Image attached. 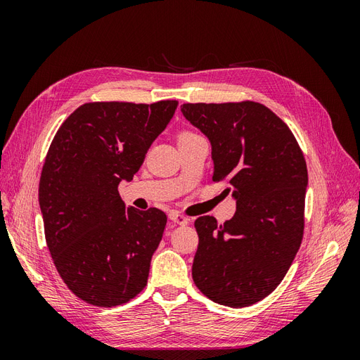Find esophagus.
I'll use <instances>...</instances> for the list:
<instances>
[{"label": "esophagus", "mask_w": 360, "mask_h": 360, "mask_svg": "<svg viewBox=\"0 0 360 360\" xmlns=\"http://www.w3.org/2000/svg\"><path fill=\"white\" fill-rule=\"evenodd\" d=\"M169 221H171L172 224H176V225H186V224L189 222L186 216H183V214L177 213V212L169 213Z\"/></svg>", "instance_id": "1"}]
</instances>
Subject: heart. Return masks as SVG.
I'll return each instance as SVG.
<instances>
[{"label": "heart", "instance_id": "heart-1", "mask_svg": "<svg viewBox=\"0 0 360 360\" xmlns=\"http://www.w3.org/2000/svg\"><path fill=\"white\" fill-rule=\"evenodd\" d=\"M193 135H197V134H192V132H183V134H180V136H179V138H188V136H193Z\"/></svg>", "mask_w": 360, "mask_h": 360}]
</instances>
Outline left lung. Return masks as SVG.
Returning a JSON list of instances; mask_svg holds the SVG:
<instances>
[{
  "instance_id": "1",
  "label": "left lung",
  "mask_w": 360,
  "mask_h": 360,
  "mask_svg": "<svg viewBox=\"0 0 360 360\" xmlns=\"http://www.w3.org/2000/svg\"><path fill=\"white\" fill-rule=\"evenodd\" d=\"M181 112L209 138L213 181L237 205L224 225L195 221L193 282L216 303L249 307L281 284L300 248L307 162L290 127L258 102L183 103Z\"/></svg>"
}]
</instances>
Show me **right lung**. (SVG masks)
I'll return each instance as SVG.
<instances>
[{"mask_svg": "<svg viewBox=\"0 0 360 360\" xmlns=\"http://www.w3.org/2000/svg\"><path fill=\"white\" fill-rule=\"evenodd\" d=\"M177 105L84 103L52 139L39 184L46 245L64 284L94 307L123 304L147 285L167 214L126 207L118 184L134 179Z\"/></svg>", "mask_w": 360, "mask_h": 360, "instance_id": "right-lung-1", "label": "right lung"}]
</instances>
